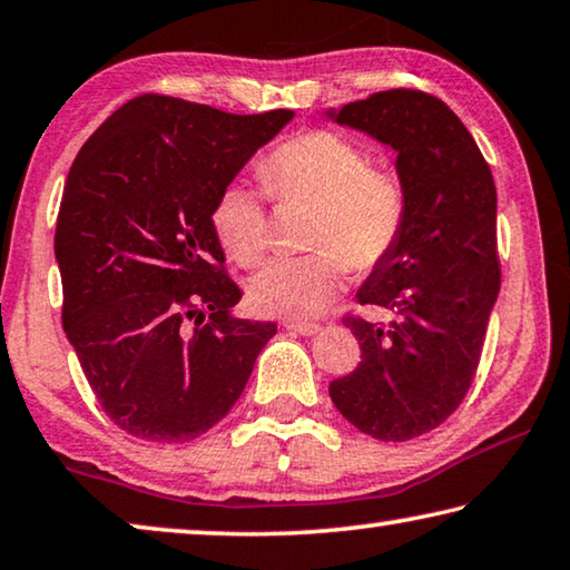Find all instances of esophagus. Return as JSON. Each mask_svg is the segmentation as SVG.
<instances>
[{
	"mask_svg": "<svg viewBox=\"0 0 570 570\" xmlns=\"http://www.w3.org/2000/svg\"><path fill=\"white\" fill-rule=\"evenodd\" d=\"M284 326H286L288 332H296V334H302V336H314V334L322 332V326L320 324H312V322H284Z\"/></svg>",
	"mask_w": 570,
	"mask_h": 570,
	"instance_id": "esophagus-1",
	"label": "esophagus"
}]
</instances>
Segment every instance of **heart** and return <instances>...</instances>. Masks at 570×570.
Here are the masks:
<instances>
[{
	"label": "heart",
	"instance_id": "b5f03b06",
	"mask_svg": "<svg viewBox=\"0 0 570 570\" xmlns=\"http://www.w3.org/2000/svg\"><path fill=\"white\" fill-rule=\"evenodd\" d=\"M278 204H314L306 244L312 254L276 258L248 284L258 312L282 320H314L340 294L346 268L374 272L387 262L404 226V193L387 170L344 135L304 130L268 153L258 168ZM210 224L218 244L240 266H256L268 248L262 193L230 183L218 193Z\"/></svg>",
	"mask_w": 570,
	"mask_h": 570
}]
</instances>
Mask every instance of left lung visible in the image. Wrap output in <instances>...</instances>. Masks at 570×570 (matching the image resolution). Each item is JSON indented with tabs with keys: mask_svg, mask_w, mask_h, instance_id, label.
<instances>
[{
	"mask_svg": "<svg viewBox=\"0 0 570 570\" xmlns=\"http://www.w3.org/2000/svg\"><path fill=\"white\" fill-rule=\"evenodd\" d=\"M326 115L394 148L404 193L397 246L356 292L397 320L344 316L362 362L330 384V397L364 435L404 442L445 422L478 372L500 292L495 180L435 95L384 90Z\"/></svg>",
	"mask_w": 570,
	"mask_h": 570,
	"instance_id": "1",
	"label": "left lung"
}]
</instances>
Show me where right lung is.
Returning a JSON list of instances; mask_svg holds the SVG:
<instances>
[{"instance_id": "obj_1", "label": "right lung", "mask_w": 570, "mask_h": 570, "mask_svg": "<svg viewBox=\"0 0 570 570\" xmlns=\"http://www.w3.org/2000/svg\"><path fill=\"white\" fill-rule=\"evenodd\" d=\"M292 118L148 92L77 153L55 230L62 326L102 412L128 435L160 445L204 435L276 334L274 322L230 316L240 288L210 214Z\"/></svg>"}]
</instances>
